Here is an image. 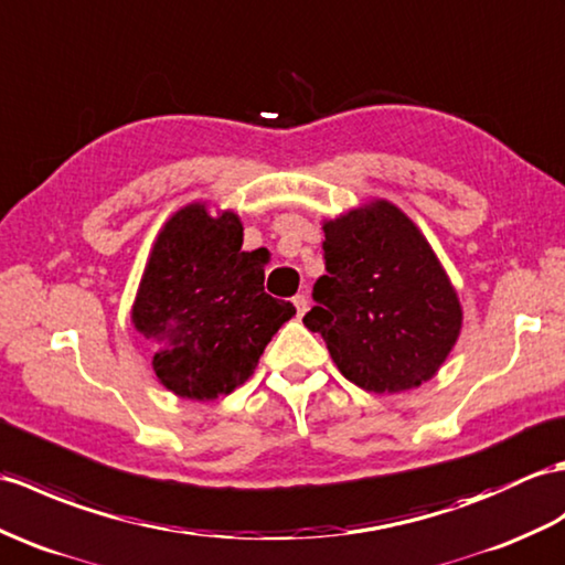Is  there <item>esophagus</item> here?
<instances>
[{
  "instance_id": "esophagus-1",
  "label": "esophagus",
  "mask_w": 565,
  "mask_h": 565,
  "mask_svg": "<svg viewBox=\"0 0 565 565\" xmlns=\"http://www.w3.org/2000/svg\"><path fill=\"white\" fill-rule=\"evenodd\" d=\"M294 306H296V312H298V318H303V315L308 312V298H306L303 294H298V296H294Z\"/></svg>"
}]
</instances>
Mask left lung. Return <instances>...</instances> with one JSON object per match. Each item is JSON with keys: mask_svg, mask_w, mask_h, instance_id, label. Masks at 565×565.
Returning a JSON list of instances; mask_svg holds the SVG:
<instances>
[{"mask_svg": "<svg viewBox=\"0 0 565 565\" xmlns=\"http://www.w3.org/2000/svg\"><path fill=\"white\" fill-rule=\"evenodd\" d=\"M327 274L312 286L303 318L337 369L369 392H402L430 380L462 327L455 288L430 245L395 204L324 223Z\"/></svg>", "mask_w": 565, "mask_h": 565, "instance_id": "left-lung-1", "label": "left lung"}]
</instances>
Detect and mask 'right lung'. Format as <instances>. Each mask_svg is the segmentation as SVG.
<instances>
[{"label": "right lung", "mask_w": 565, "mask_h": 565, "mask_svg": "<svg viewBox=\"0 0 565 565\" xmlns=\"http://www.w3.org/2000/svg\"><path fill=\"white\" fill-rule=\"evenodd\" d=\"M233 212L190 204L156 241L132 308L153 347V371L180 397L214 399L253 375L262 351L296 315L265 291V257L243 253Z\"/></svg>", "instance_id": "1"}]
</instances>
